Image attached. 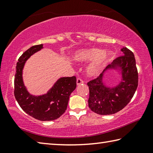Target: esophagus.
Wrapping results in <instances>:
<instances>
[{"mask_svg": "<svg viewBox=\"0 0 153 153\" xmlns=\"http://www.w3.org/2000/svg\"><path fill=\"white\" fill-rule=\"evenodd\" d=\"M84 83V81L82 78H77V85H80Z\"/></svg>", "mask_w": 153, "mask_h": 153, "instance_id": "obj_1", "label": "esophagus"}]
</instances>
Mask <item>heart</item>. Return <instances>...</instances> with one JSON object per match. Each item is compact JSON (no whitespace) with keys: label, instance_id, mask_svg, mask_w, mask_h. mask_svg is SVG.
<instances>
[{"label":"heart","instance_id":"obj_1","mask_svg":"<svg viewBox=\"0 0 153 153\" xmlns=\"http://www.w3.org/2000/svg\"><path fill=\"white\" fill-rule=\"evenodd\" d=\"M111 58L112 53L110 51H102L100 49L82 51L76 55L77 60L93 61L87 68L88 74L90 76H96L99 74Z\"/></svg>","mask_w":153,"mask_h":153}]
</instances>
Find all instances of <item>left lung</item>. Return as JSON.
<instances>
[{
    "mask_svg": "<svg viewBox=\"0 0 153 153\" xmlns=\"http://www.w3.org/2000/svg\"><path fill=\"white\" fill-rule=\"evenodd\" d=\"M121 51L123 55L114 59L104 70L121 68L123 79L117 87L109 88L103 84V72L87 83L90 92L89 108L99 115H111L123 109L132 98L138 87V74L134 53L126 47Z\"/></svg>",
    "mask_w": 153,
    "mask_h": 153,
    "instance_id": "8db88e82",
    "label": "left lung"
}]
</instances>
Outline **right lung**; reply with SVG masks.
<instances>
[{
	"label": "right lung",
	"mask_w": 153,
	"mask_h": 153,
	"mask_svg": "<svg viewBox=\"0 0 153 153\" xmlns=\"http://www.w3.org/2000/svg\"><path fill=\"white\" fill-rule=\"evenodd\" d=\"M42 48V45L33 46L18 59L14 79V95L21 108L28 115L40 121H53L65 112L69 96L76 88V77H61L53 88L42 96L29 94L23 82L22 70L25 62L33 53Z\"/></svg>",
	"instance_id": "right-lung-1"
}]
</instances>
